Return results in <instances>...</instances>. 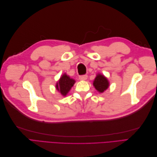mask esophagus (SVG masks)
<instances>
[{"label": "esophagus", "instance_id": "esophagus-1", "mask_svg": "<svg viewBox=\"0 0 157 157\" xmlns=\"http://www.w3.org/2000/svg\"><path fill=\"white\" fill-rule=\"evenodd\" d=\"M88 78V76L86 75H81V76H79V79L80 80H86Z\"/></svg>", "mask_w": 157, "mask_h": 157}]
</instances>
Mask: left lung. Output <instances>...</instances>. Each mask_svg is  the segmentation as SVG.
Listing matches in <instances>:
<instances>
[{
	"label": "left lung",
	"instance_id": "left-lung-1",
	"mask_svg": "<svg viewBox=\"0 0 157 157\" xmlns=\"http://www.w3.org/2000/svg\"><path fill=\"white\" fill-rule=\"evenodd\" d=\"M93 85L99 92L103 93L108 88L109 83L105 76L101 74H98L94 80Z\"/></svg>",
	"mask_w": 157,
	"mask_h": 157
}]
</instances>
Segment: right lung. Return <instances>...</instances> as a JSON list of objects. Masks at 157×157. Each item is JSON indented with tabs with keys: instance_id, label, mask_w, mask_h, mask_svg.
Segmentation results:
<instances>
[{
	"instance_id": "obj_1",
	"label": "right lung",
	"mask_w": 157,
	"mask_h": 157,
	"mask_svg": "<svg viewBox=\"0 0 157 157\" xmlns=\"http://www.w3.org/2000/svg\"><path fill=\"white\" fill-rule=\"evenodd\" d=\"M75 80L73 78H71L68 75L65 73L63 74L61 77H60L59 81L57 82L56 88L57 90L61 93L63 96H65L69 92L71 88L74 85Z\"/></svg>"
}]
</instances>
